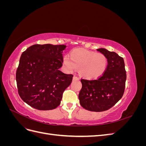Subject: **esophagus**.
Segmentation results:
<instances>
[{
	"label": "esophagus",
	"mask_w": 146,
	"mask_h": 146,
	"mask_svg": "<svg viewBox=\"0 0 146 146\" xmlns=\"http://www.w3.org/2000/svg\"><path fill=\"white\" fill-rule=\"evenodd\" d=\"M73 80H79V78L76 76H74L73 77Z\"/></svg>",
	"instance_id": "obj_1"
}]
</instances>
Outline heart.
Segmentation results:
<instances>
[{
    "instance_id": "b5f03b06",
    "label": "heart",
    "mask_w": 146,
    "mask_h": 146,
    "mask_svg": "<svg viewBox=\"0 0 146 146\" xmlns=\"http://www.w3.org/2000/svg\"><path fill=\"white\" fill-rule=\"evenodd\" d=\"M70 57L65 55L63 65L68 71L79 68L82 76L94 78L101 76L107 67L108 60L102 53H95L83 48H76L70 54Z\"/></svg>"
}]
</instances>
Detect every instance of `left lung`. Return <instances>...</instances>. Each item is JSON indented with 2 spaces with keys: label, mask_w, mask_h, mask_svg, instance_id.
Here are the masks:
<instances>
[{
  "label": "left lung",
  "mask_w": 146,
  "mask_h": 146,
  "mask_svg": "<svg viewBox=\"0 0 146 146\" xmlns=\"http://www.w3.org/2000/svg\"><path fill=\"white\" fill-rule=\"evenodd\" d=\"M97 50L107 57V69L97 79L81 78L82 88L78 98L83 108L100 112L111 108L122 98L125 91L127 74L122 57L105 48Z\"/></svg>",
  "instance_id": "8db88e82"
}]
</instances>
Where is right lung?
I'll return each instance as SVG.
<instances>
[{"mask_svg":"<svg viewBox=\"0 0 146 146\" xmlns=\"http://www.w3.org/2000/svg\"><path fill=\"white\" fill-rule=\"evenodd\" d=\"M65 45L34 44L22 54L16 79L18 94L30 107L50 110L60 104L73 75L59 70Z\"/></svg>","mask_w":146,"mask_h":146,"instance_id":"obj_1","label":"right lung"}]
</instances>
